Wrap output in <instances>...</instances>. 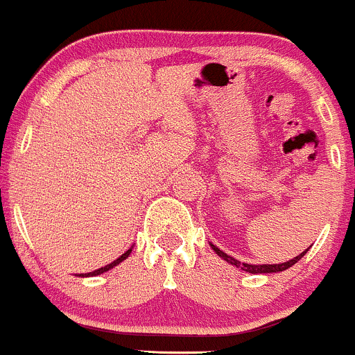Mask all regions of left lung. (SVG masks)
<instances>
[{
    "label": "left lung",
    "instance_id": "left-lung-1",
    "mask_svg": "<svg viewBox=\"0 0 355 355\" xmlns=\"http://www.w3.org/2000/svg\"><path fill=\"white\" fill-rule=\"evenodd\" d=\"M209 245H211V249L215 250L216 254L220 255V257L223 259V261H227V262H230L232 266H235V268H240V269H243L245 270V272H252V274H268V272H281V270H286L288 268H291V266H295L296 262L300 261L301 257H303L304 254L308 252V249L304 250V252H301L300 255H296V257H293L291 261H288V262H283V264H245V262H240V261H237V259H234V257H230V255L228 254H225V252H222V250L218 249V247L216 245H213V243H209Z\"/></svg>",
    "mask_w": 355,
    "mask_h": 355
}]
</instances>
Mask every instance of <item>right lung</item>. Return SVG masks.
<instances>
[{"mask_svg":"<svg viewBox=\"0 0 355 355\" xmlns=\"http://www.w3.org/2000/svg\"><path fill=\"white\" fill-rule=\"evenodd\" d=\"M130 252H132V249H128L127 252H125V254H121L120 257L116 259V261H113V262H112V264H108V266H105V268H100V269L93 270V272H87V274H79V276H81V277H89V276H98V274H103V272H106V270L113 269V268H115V266L120 264L121 261H125V259H127L128 255H130Z\"/></svg>","mask_w":355,"mask_h":355,"instance_id":"obj_1","label":"right lung"}]
</instances>
